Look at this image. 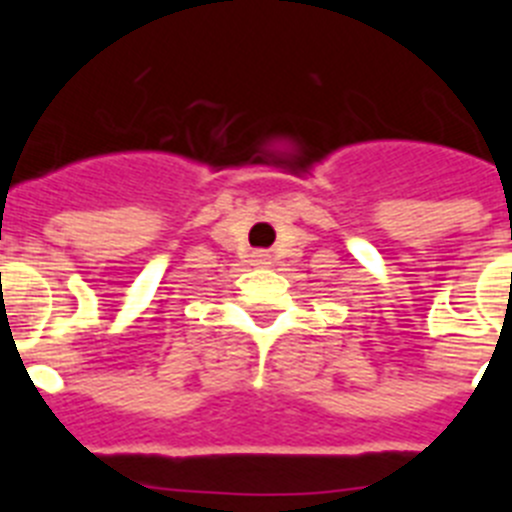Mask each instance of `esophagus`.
<instances>
[{"mask_svg":"<svg viewBox=\"0 0 512 512\" xmlns=\"http://www.w3.org/2000/svg\"><path fill=\"white\" fill-rule=\"evenodd\" d=\"M253 261H256V264H269V253H264V251H259V253H253Z\"/></svg>","mask_w":512,"mask_h":512,"instance_id":"34e87169","label":"esophagus"}]
</instances>
